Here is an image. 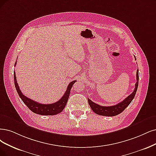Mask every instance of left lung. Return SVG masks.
I'll return each instance as SVG.
<instances>
[{
    "mask_svg": "<svg viewBox=\"0 0 156 156\" xmlns=\"http://www.w3.org/2000/svg\"><path fill=\"white\" fill-rule=\"evenodd\" d=\"M135 60H136V57ZM136 80L137 82L135 84V88L133 93L130 94L128 97H126L122 102L118 103L117 105L108 107L101 106L100 105L96 104V103L92 101L90 99L88 98L89 104L92 110L97 114L105 116H114L120 113H122L125 109L129 105V104L131 103L132 100L134 99V98L136 95L138 87V82H139V70H138V69L137 70L136 73Z\"/></svg>",
    "mask_w": 156,
    "mask_h": 156,
    "instance_id": "left-lung-1",
    "label": "left lung"
}]
</instances>
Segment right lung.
Wrapping results in <instances>:
<instances>
[{
    "label": "right lung",
    "instance_id": "obj_1",
    "mask_svg": "<svg viewBox=\"0 0 156 156\" xmlns=\"http://www.w3.org/2000/svg\"><path fill=\"white\" fill-rule=\"evenodd\" d=\"M16 62H15V66H16ZM76 82V80H75V81L74 80V81L69 83V85L67 86L66 93L58 101L54 103H51V104H42V103H40L35 101H33L31 99L28 98L27 97H26L22 93L21 90L19 89V85L16 82L15 73H14V82L15 88L22 101L25 103L26 105H27V107L30 108L32 112L37 114L44 115H44H45V116L56 115L57 114L60 113L63 110V108H65L67 104V102L68 101L73 85Z\"/></svg>",
    "mask_w": 156,
    "mask_h": 156
}]
</instances>
